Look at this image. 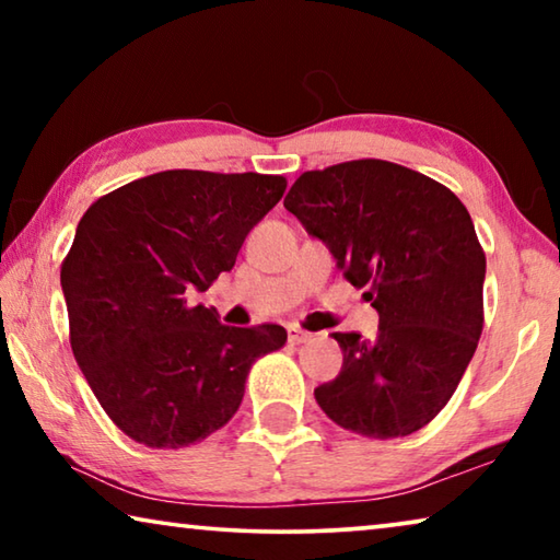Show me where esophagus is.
Instances as JSON below:
<instances>
[{
	"label": "esophagus",
	"instance_id": "esophagus-1",
	"mask_svg": "<svg viewBox=\"0 0 560 560\" xmlns=\"http://www.w3.org/2000/svg\"><path fill=\"white\" fill-rule=\"evenodd\" d=\"M311 338H314V336H311L308 330H301L296 326L289 328V343L291 346H301V343H306V340H311Z\"/></svg>",
	"mask_w": 560,
	"mask_h": 560
}]
</instances>
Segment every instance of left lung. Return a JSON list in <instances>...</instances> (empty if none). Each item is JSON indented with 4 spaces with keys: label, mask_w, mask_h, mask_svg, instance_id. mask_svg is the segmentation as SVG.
I'll return each mask as SVG.
<instances>
[{
    "label": "left lung",
    "mask_w": 560,
    "mask_h": 560,
    "mask_svg": "<svg viewBox=\"0 0 560 560\" xmlns=\"http://www.w3.org/2000/svg\"><path fill=\"white\" fill-rule=\"evenodd\" d=\"M283 207L318 236L381 316L375 338L334 334L336 381L314 395L363 438H407L457 390L485 328L487 257L459 197L387 160L308 170Z\"/></svg>",
    "instance_id": "8db88e82"
}]
</instances>
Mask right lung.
Here are the masks:
<instances>
[{
    "label": "right lung",
    "instance_id": "add662e5",
    "mask_svg": "<svg viewBox=\"0 0 560 560\" xmlns=\"http://www.w3.org/2000/svg\"><path fill=\"white\" fill-rule=\"evenodd\" d=\"M287 177L165 170L103 195L61 264L71 350L116 428L179 450L240 410L254 360L287 343L277 324L234 328L192 306L232 271Z\"/></svg>",
    "mask_w": 560,
    "mask_h": 560
}]
</instances>
